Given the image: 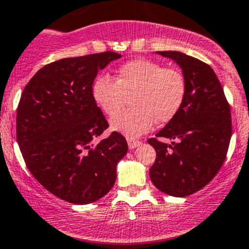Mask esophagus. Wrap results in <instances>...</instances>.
Masks as SVG:
<instances>
[{
    "mask_svg": "<svg viewBox=\"0 0 249 249\" xmlns=\"http://www.w3.org/2000/svg\"><path fill=\"white\" fill-rule=\"evenodd\" d=\"M127 144H129V148H130V149H134V148L139 147V145L141 144V142H140V141H137V140L127 139Z\"/></svg>",
    "mask_w": 249,
    "mask_h": 249,
    "instance_id": "34e87169",
    "label": "esophagus"
}]
</instances>
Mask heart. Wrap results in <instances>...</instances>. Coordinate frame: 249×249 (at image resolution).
<instances>
[{
  "label": "heart",
  "instance_id": "b5f03b06",
  "mask_svg": "<svg viewBox=\"0 0 249 249\" xmlns=\"http://www.w3.org/2000/svg\"><path fill=\"white\" fill-rule=\"evenodd\" d=\"M187 82L182 72L148 59H135L123 64L117 80L100 74L91 85L96 106L108 117H114L132 95L134 107L113 118L110 126L127 137H136L152 129L157 120L170 122L182 107Z\"/></svg>",
  "mask_w": 249,
  "mask_h": 249
}]
</instances>
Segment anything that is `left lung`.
<instances>
[{"mask_svg":"<svg viewBox=\"0 0 249 249\" xmlns=\"http://www.w3.org/2000/svg\"><path fill=\"white\" fill-rule=\"evenodd\" d=\"M182 69L184 101L157 137L149 139L157 159L149 170L153 184L167 195L183 197L199 192L222 167L231 139V113L214 71L180 52H158Z\"/></svg>","mask_w":249,"mask_h":249,"instance_id":"1","label":"left lung"}]
</instances>
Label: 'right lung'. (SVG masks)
<instances>
[{
    "label": "right lung",
    "mask_w": 249,
    "mask_h": 249,
    "mask_svg": "<svg viewBox=\"0 0 249 249\" xmlns=\"http://www.w3.org/2000/svg\"><path fill=\"white\" fill-rule=\"evenodd\" d=\"M119 57L105 52L48 64L20 97L17 137L27 169L48 192L67 202L87 205L105 196L127 153L119 132L94 143L108 123L92 100V82Z\"/></svg>",
    "instance_id": "obj_1"
}]
</instances>
